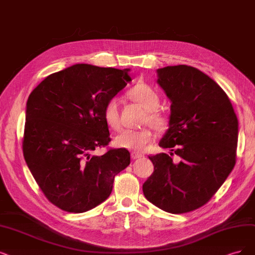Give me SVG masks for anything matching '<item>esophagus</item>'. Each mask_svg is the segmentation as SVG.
Listing matches in <instances>:
<instances>
[{
	"mask_svg": "<svg viewBox=\"0 0 255 255\" xmlns=\"http://www.w3.org/2000/svg\"><path fill=\"white\" fill-rule=\"evenodd\" d=\"M143 156V154L142 153H138V152H131V158L132 159H136V158H139V157H142Z\"/></svg>",
	"mask_w": 255,
	"mask_h": 255,
	"instance_id": "1",
	"label": "esophagus"
}]
</instances>
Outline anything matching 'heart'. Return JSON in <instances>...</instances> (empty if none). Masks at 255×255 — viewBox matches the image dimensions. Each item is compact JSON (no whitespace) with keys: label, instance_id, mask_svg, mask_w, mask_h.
Returning a JSON list of instances; mask_svg holds the SVG:
<instances>
[{"label":"heart","instance_id":"b5f03b06","mask_svg":"<svg viewBox=\"0 0 255 255\" xmlns=\"http://www.w3.org/2000/svg\"><path fill=\"white\" fill-rule=\"evenodd\" d=\"M130 97L148 111L146 120L153 128L158 131H164L168 128L169 118L165 112L156 109L161 103V98L152 87L146 84H138L130 90ZM104 119L110 128L118 129L120 127V115L116 99L107 102L104 108ZM151 140L152 132L148 128L140 130L124 129L117 134L115 143L119 148L143 151Z\"/></svg>","mask_w":255,"mask_h":255}]
</instances>
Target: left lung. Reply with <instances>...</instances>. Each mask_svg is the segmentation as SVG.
Wrapping results in <instances>:
<instances>
[{
    "instance_id": "8db88e82",
    "label": "left lung",
    "mask_w": 255,
    "mask_h": 255,
    "mask_svg": "<svg viewBox=\"0 0 255 255\" xmlns=\"http://www.w3.org/2000/svg\"><path fill=\"white\" fill-rule=\"evenodd\" d=\"M156 73V83L171 102L169 128L158 145L170 149V155L149 156L154 171L143 192L159 209L186 213L208 202L231 173L239 121L226 92L201 70L177 65ZM173 154L180 156L178 163Z\"/></svg>"
}]
</instances>
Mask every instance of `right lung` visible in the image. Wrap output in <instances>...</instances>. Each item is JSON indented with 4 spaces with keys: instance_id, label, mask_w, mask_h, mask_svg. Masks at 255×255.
<instances>
[{
    "instance_id": "obj_1",
    "label": "right lung",
    "mask_w": 255,
    "mask_h": 255,
    "mask_svg": "<svg viewBox=\"0 0 255 255\" xmlns=\"http://www.w3.org/2000/svg\"><path fill=\"white\" fill-rule=\"evenodd\" d=\"M129 71L75 64L48 75L28 98L25 161L45 196L64 211L86 212L106 201L115 176L130 164L123 148L94 154L110 142L104 108L131 81Z\"/></svg>"
}]
</instances>
